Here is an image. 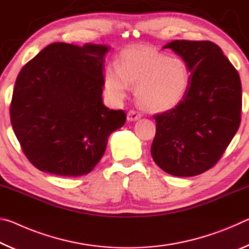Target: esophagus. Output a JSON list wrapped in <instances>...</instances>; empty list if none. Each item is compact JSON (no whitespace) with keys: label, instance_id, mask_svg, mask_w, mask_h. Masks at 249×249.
<instances>
[{"label":"esophagus","instance_id":"1","mask_svg":"<svg viewBox=\"0 0 249 249\" xmlns=\"http://www.w3.org/2000/svg\"><path fill=\"white\" fill-rule=\"evenodd\" d=\"M141 117H142L141 113L134 111V109H130V111L127 113V121H129V122L137 121V120H140Z\"/></svg>","mask_w":249,"mask_h":249}]
</instances>
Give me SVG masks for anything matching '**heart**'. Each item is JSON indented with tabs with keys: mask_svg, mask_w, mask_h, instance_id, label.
<instances>
[{
	"mask_svg": "<svg viewBox=\"0 0 249 249\" xmlns=\"http://www.w3.org/2000/svg\"><path fill=\"white\" fill-rule=\"evenodd\" d=\"M190 69L180 57H168L147 46L123 50L119 64L104 72V87L113 100H123L128 86H136L135 96L142 108L161 113L176 107L187 94Z\"/></svg>",
	"mask_w": 249,
	"mask_h": 249,
	"instance_id": "obj_1",
	"label": "heart"
}]
</instances>
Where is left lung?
<instances>
[{
    "label": "left lung",
    "instance_id": "obj_1",
    "mask_svg": "<svg viewBox=\"0 0 249 249\" xmlns=\"http://www.w3.org/2000/svg\"><path fill=\"white\" fill-rule=\"evenodd\" d=\"M162 48L187 62L190 84L176 107L154 116L150 153L167 174L201 175L218 161L241 124V79L212 41L174 40Z\"/></svg>",
    "mask_w": 249,
    "mask_h": 249
}]
</instances>
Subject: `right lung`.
Returning a JSON list of instances; mask_svg holds the SVG:
<instances>
[{
	"mask_svg": "<svg viewBox=\"0 0 249 249\" xmlns=\"http://www.w3.org/2000/svg\"><path fill=\"white\" fill-rule=\"evenodd\" d=\"M108 46L53 43L16 79L11 123L37 169L61 177L88 175L103 157L107 138L126 114L103 104Z\"/></svg>",
	"mask_w": 249,
	"mask_h": 249,
	"instance_id": "1",
	"label": "right lung"
}]
</instances>
